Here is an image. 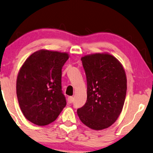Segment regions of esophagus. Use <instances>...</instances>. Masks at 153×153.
I'll return each instance as SVG.
<instances>
[{
    "label": "esophagus",
    "instance_id": "esophagus-1",
    "mask_svg": "<svg viewBox=\"0 0 153 153\" xmlns=\"http://www.w3.org/2000/svg\"><path fill=\"white\" fill-rule=\"evenodd\" d=\"M73 101H74V98H73V97H69L68 98V101L69 103H72L73 102Z\"/></svg>",
    "mask_w": 153,
    "mask_h": 153
}]
</instances>
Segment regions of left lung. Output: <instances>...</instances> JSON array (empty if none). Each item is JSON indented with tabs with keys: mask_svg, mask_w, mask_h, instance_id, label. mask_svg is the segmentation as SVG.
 Instances as JSON below:
<instances>
[{
	"mask_svg": "<svg viewBox=\"0 0 153 153\" xmlns=\"http://www.w3.org/2000/svg\"><path fill=\"white\" fill-rule=\"evenodd\" d=\"M81 59L87 79V101L77 114L88 128L105 129L117 121L124 105L125 70L116 57L107 52L85 55Z\"/></svg>",
	"mask_w": 153,
	"mask_h": 153,
	"instance_id": "left-lung-1",
	"label": "left lung"
}]
</instances>
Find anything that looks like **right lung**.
<instances>
[{
    "mask_svg": "<svg viewBox=\"0 0 153 153\" xmlns=\"http://www.w3.org/2000/svg\"><path fill=\"white\" fill-rule=\"evenodd\" d=\"M67 52L40 50L30 55L18 73L16 94L26 119L46 126L56 119L66 105L61 90V70Z\"/></svg>",
    "mask_w": 153,
    "mask_h": 153,
    "instance_id": "right-lung-1",
    "label": "right lung"
}]
</instances>
